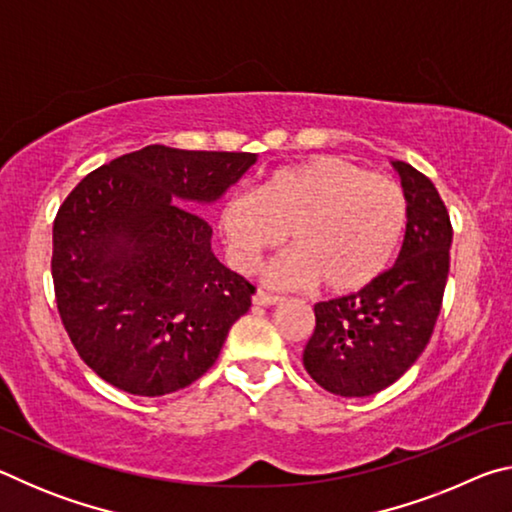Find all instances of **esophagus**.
Listing matches in <instances>:
<instances>
[{
  "label": "esophagus",
  "instance_id": "34e87169",
  "mask_svg": "<svg viewBox=\"0 0 512 512\" xmlns=\"http://www.w3.org/2000/svg\"><path fill=\"white\" fill-rule=\"evenodd\" d=\"M282 298L280 296H273V293H266L262 289H257L253 293V305H259V307H271V305H277Z\"/></svg>",
  "mask_w": 512,
  "mask_h": 512
}]
</instances>
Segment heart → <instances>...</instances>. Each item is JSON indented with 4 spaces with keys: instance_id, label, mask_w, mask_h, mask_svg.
Here are the masks:
<instances>
[{
    "instance_id": "obj_1",
    "label": "heart",
    "mask_w": 512,
    "mask_h": 512,
    "mask_svg": "<svg viewBox=\"0 0 512 512\" xmlns=\"http://www.w3.org/2000/svg\"><path fill=\"white\" fill-rule=\"evenodd\" d=\"M406 219L409 201L395 180L341 155H316L275 171L257 192L230 194L221 205L219 228L239 271H253L289 232L293 250L266 266L268 282H320L329 293H354L391 264Z\"/></svg>"
}]
</instances>
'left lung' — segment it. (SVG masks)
<instances>
[{"instance_id": "8db88e82", "label": "left lung", "mask_w": 512, "mask_h": 512, "mask_svg": "<svg viewBox=\"0 0 512 512\" xmlns=\"http://www.w3.org/2000/svg\"><path fill=\"white\" fill-rule=\"evenodd\" d=\"M409 201L397 262L366 289L314 305L302 352L309 377L341 397H368L409 370L433 334L449 273L452 223L431 180L395 160Z\"/></svg>"}]
</instances>
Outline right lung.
Returning a JSON list of instances; mask_svg holds the SVG:
<instances>
[{
    "label": "right lung",
    "instance_id": "add662e5",
    "mask_svg": "<svg viewBox=\"0 0 512 512\" xmlns=\"http://www.w3.org/2000/svg\"><path fill=\"white\" fill-rule=\"evenodd\" d=\"M255 153L151 144L88 173L54 221L56 305L79 357L119 391L176 393L219 359L255 287L212 253L194 212Z\"/></svg>",
    "mask_w": 512,
    "mask_h": 512
}]
</instances>
